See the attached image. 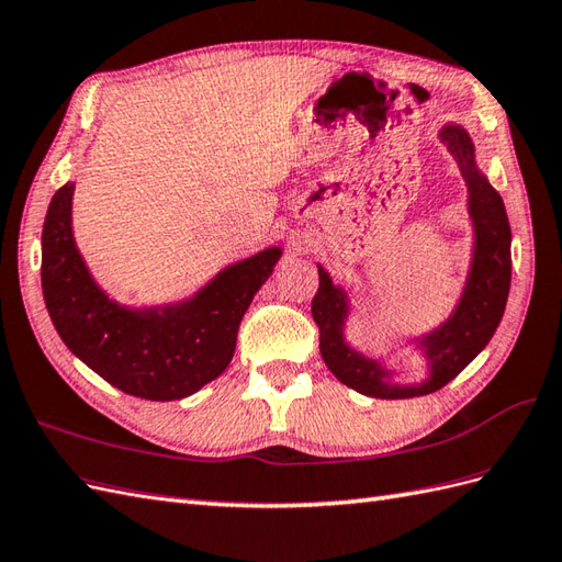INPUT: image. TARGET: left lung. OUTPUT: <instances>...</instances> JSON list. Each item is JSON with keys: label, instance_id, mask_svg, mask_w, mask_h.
Here are the masks:
<instances>
[{"label": "left lung", "instance_id": "8db88e82", "mask_svg": "<svg viewBox=\"0 0 562 562\" xmlns=\"http://www.w3.org/2000/svg\"><path fill=\"white\" fill-rule=\"evenodd\" d=\"M438 140L446 143L464 179L472 249L464 284L448 318L422 335L407 337V345L419 351L426 363L422 381H395L397 371L390 369L385 357L367 355L347 340V321L351 316L349 284L335 282L318 263L321 284L313 296L311 313L321 328V357L337 381L367 397L409 400L448 385L491 342L510 294L513 234L501 193L481 172L474 140L464 126L442 124Z\"/></svg>", "mask_w": 562, "mask_h": 562}]
</instances>
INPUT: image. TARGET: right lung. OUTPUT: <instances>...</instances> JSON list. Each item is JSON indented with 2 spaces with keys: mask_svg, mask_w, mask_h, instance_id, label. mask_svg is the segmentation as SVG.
Returning <instances> with one entry per match:
<instances>
[{
  "mask_svg": "<svg viewBox=\"0 0 562 562\" xmlns=\"http://www.w3.org/2000/svg\"><path fill=\"white\" fill-rule=\"evenodd\" d=\"M74 191L67 181L52 195L43 225V296L61 342L126 395L169 402L199 393L229 367L241 316L282 249L225 266L179 302L126 306L102 290L78 249Z\"/></svg>",
  "mask_w": 562,
  "mask_h": 562,
  "instance_id": "right-lung-1",
  "label": "right lung"
}]
</instances>
